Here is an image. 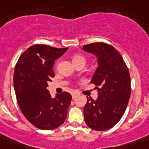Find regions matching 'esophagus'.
<instances>
[{"mask_svg": "<svg viewBox=\"0 0 149 149\" xmlns=\"http://www.w3.org/2000/svg\"><path fill=\"white\" fill-rule=\"evenodd\" d=\"M72 99H75V98L77 97V93H72Z\"/></svg>", "mask_w": 149, "mask_h": 149, "instance_id": "1", "label": "esophagus"}]
</instances>
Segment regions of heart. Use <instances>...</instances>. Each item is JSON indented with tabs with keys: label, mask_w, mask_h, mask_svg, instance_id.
Returning a JSON list of instances; mask_svg holds the SVG:
<instances>
[{
	"label": "heart",
	"mask_w": 149,
	"mask_h": 149,
	"mask_svg": "<svg viewBox=\"0 0 149 149\" xmlns=\"http://www.w3.org/2000/svg\"><path fill=\"white\" fill-rule=\"evenodd\" d=\"M72 62L74 63V65L80 63H86V58H85L84 56H81V55H74L72 56Z\"/></svg>",
	"instance_id": "1"
}]
</instances>
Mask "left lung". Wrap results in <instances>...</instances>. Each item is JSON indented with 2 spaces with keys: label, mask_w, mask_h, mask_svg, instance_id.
Returning <instances> with one entry per match:
<instances>
[{
  "label": "left lung",
  "mask_w": 149,
  "mask_h": 149,
  "mask_svg": "<svg viewBox=\"0 0 149 149\" xmlns=\"http://www.w3.org/2000/svg\"><path fill=\"white\" fill-rule=\"evenodd\" d=\"M84 51L97 56L98 67L91 84L96 86L98 97H87L84 114L86 125L96 131H106L120 120L131 96V77L120 52L104 42L84 45Z\"/></svg>",
  "instance_id": "1"
}]
</instances>
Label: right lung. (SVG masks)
Returning a JSON list of instances; mask_svg holds the SVG:
<instances>
[{"label": "right lung", "mask_w": 149, "mask_h": 149, "mask_svg": "<svg viewBox=\"0 0 149 149\" xmlns=\"http://www.w3.org/2000/svg\"><path fill=\"white\" fill-rule=\"evenodd\" d=\"M67 49L31 45L21 55L15 65L14 86L18 106L27 120L39 129H55L66 118L72 96L63 92L52 98L47 83L55 77V60Z\"/></svg>", "instance_id": "add662e5"}]
</instances>
